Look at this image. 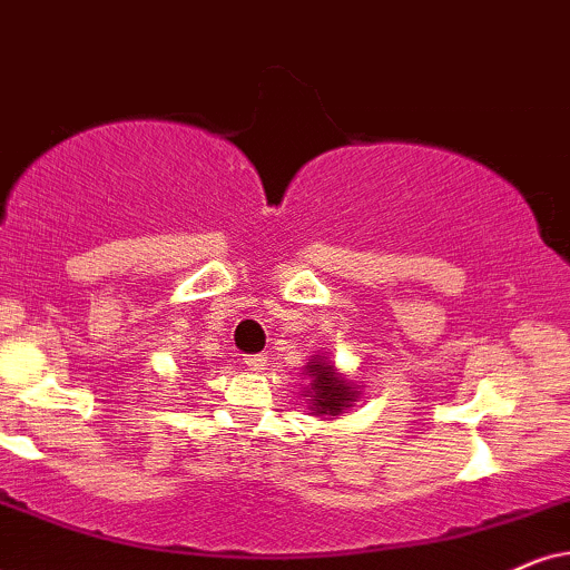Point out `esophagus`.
Instances as JSON below:
<instances>
[{
	"label": "esophagus",
	"mask_w": 570,
	"mask_h": 570,
	"mask_svg": "<svg viewBox=\"0 0 570 570\" xmlns=\"http://www.w3.org/2000/svg\"><path fill=\"white\" fill-rule=\"evenodd\" d=\"M244 365H247L249 371L263 373L265 365H268V357H265V355H247V357H244Z\"/></svg>",
	"instance_id": "1"
}]
</instances>
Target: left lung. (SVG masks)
Returning a JSON list of instances; mask_svg holds the SVG:
<instances>
[{"mask_svg": "<svg viewBox=\"0 0 570 570\" xmlns=\"http://www.w3.org/2000/svg\"><path fill=\"white\" fill-rule=\"evenodd\" d=\"M305 376L309 379V389L305 394V397H309L307 410H313V415H342L360 397L357 386L344 379L334 368V363L323 355H313V360L305 365Z\"/></svg>", "mask_w": 570, "mask_h": 570, "instance_id": "obj_1", "label": "left lung"}]
</instances>
